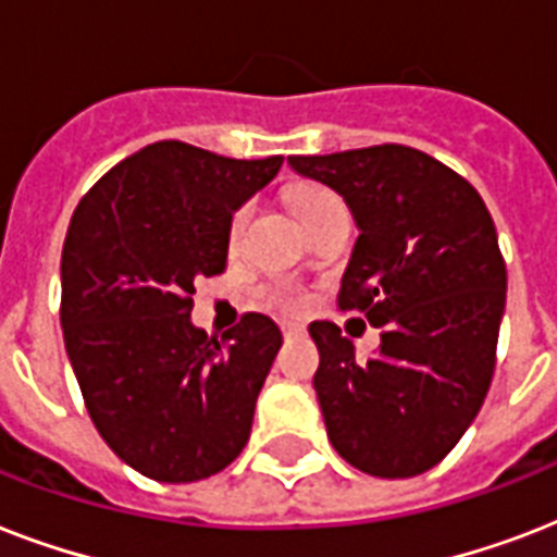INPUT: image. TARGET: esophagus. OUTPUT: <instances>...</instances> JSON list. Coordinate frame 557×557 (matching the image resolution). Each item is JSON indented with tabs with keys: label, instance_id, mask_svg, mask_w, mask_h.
Returning a JSON list of instances; mask_svg holds the SVG:
<instances>
[{
	"label": "esophagus",
	"instance_id": "34e87169",
	"mask_svg": "<svg viewBox=\"0 0 557 557\" xmlns=\"http://www.w3.org/2000/svg\"><path fill=\"white\" fill-rule=\"evenodd\" d=\"M283 335H286V338H297V335H304V326H297V323H286V326H283Z\"/></svg>",
	"mask_w": 557,
	"mask_h": 557
}]
</instances>
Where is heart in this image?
<instances>
[{
  "mask_svg": "<svg viewBox=\"0 0 557 557\" xmlns=\"http://www.w3.org/2000/svg\"><path fill=\"white\" fill-rule=\"evenodd\" d=\"M288 201H292V210H295V216L300 219V225H304V222H309L312 216H318V213H323V210L344 208L338 196L321 185L295 187V190H292V196H288ZM245 216H248V208H239L234 213V219H231V239H236V236H239V231H243V225H245ZM265 304L274 306V309H280V312H300L306 304V297L292 286H277V288H271L269 295H265Z\"/></svg>",
  "mask_w": 557,
  "mask_h": 557,
  "instance_id": "heart-1",
  "label": "heart"
}]
</instances>
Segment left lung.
<instances>
[{"instance_id":"1","label":"left lung","mask_w":557,"mask_h":557,"mask_svg":"<svg viewBox=\"0 0 557 557\" xmlns=\"http://www.w3.org/2000/svg\"><path fill=\"white\" fill-rule=\"evenodd\" d=\"M288 164L352 210L361 234L338 306L381 330L379 352L356 358L335 323L309 326L332 448L372 476L424 474L462 440L492 384L506 309L492 213L459 173L401 144Z\"/></svg>"}]
</instances>
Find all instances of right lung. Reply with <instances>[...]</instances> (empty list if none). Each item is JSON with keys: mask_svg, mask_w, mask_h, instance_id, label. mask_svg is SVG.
Instances as JSON below:
<instances>
[{"mask_svg": "<svg viewBox=\"0 0 557 557\" xmlns=\"http://www.w3.org/2000/svg\"><path fill=\"white\" fill-rule=\"evenodd\" d=\"M280 164L159 141L74 210L60 262L65 352L103 442L150 480L219 474L251 436L283 335L248 312L216 341L193 326V283L225 271L234 210Z\"/></svg>", "mask_w": 557, "mask_h": 557, "instance_id": "add662e5", "label": "right lung"}]
</instances>
